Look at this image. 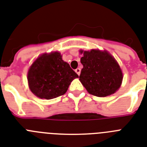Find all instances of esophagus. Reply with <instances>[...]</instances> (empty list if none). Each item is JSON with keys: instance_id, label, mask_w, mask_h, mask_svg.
<instances>
[{"instance_id": "esophagus-1", "label": "esophagus", "mask_w": 147, "mask_h": 147, "mask_svg": "<svg viewBox=\"0 0 147 147\" xmlns=\"http://www.w3.org/2000/svg\"><path fill=\"white\" fill-rule=\"evenodd\" d=\"M76 72L77 73V75H78L79 76L80 73H81V69H80L79 68H78V69H76Z\"/></svg>"}]
</instances>
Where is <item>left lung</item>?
<instances>
[{
	"label": "left lung",
	"instance_id": "left-lung-1",
	"mask_svg": "<svg viewBox=\"0 0 147 147\" xmlns=\"http://www.w3.org/2000/svg\"><path fill=\"white\" fill-rule=\"evenodd\" d=\"M83 69L80 82L94 96H107L114 94L121 86L122 73L115 59L107 51H81Z\"/></svg>",
	"mask_w": 147,
	"mask_h": 147
}]
</instances>
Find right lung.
I'll use <instances>...</instances> for the list:
<instances>
[{"instance_id": "1", "label": "right lung", "mask_w": 147, "mask_h": 147, "mask_svg": "<svg viewBox=\"0 0 147 147\" xmlns=\"http://www.w3.org/2000/svg\"><path fill=\"white\" fill-rule=\"evenodd\" d=\"M78 77L60 53L54 52L41 55L34 62L28 71V82L34 95L50 100L63 95Z\"/></svg>"}]
</instances>
